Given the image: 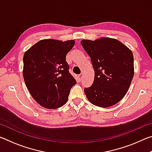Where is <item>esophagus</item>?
Here are the masks:
<instances>
[{
    "instance_id": "34e87169",
    "label": "esophagus",
    "mask_w": 152,
    "mask_h": 152,
    "mask_svg": "<svg viewBox=\"0 0 152 152\" xmlns=\"http://www.w3.org/2000/svg\"><path fill=\"white\" fill-rule=\"evenodd\" d=\"M78 79H79V80L80 81L81 80H82V77H83V74H82V73H81L80 74H79V75H78Z\"/></svg>"
}]
</instances>
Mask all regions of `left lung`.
I'll return each instance as SVG.
<instances>
[{"label":"left lung","instance_id":"8db88e82","mask_svg":"<svg viewBox=\"0 0 152 152\" xmlns=\"http://www.w3.org/2000/svg\"><path fill=\"white\" fill-rule=\"evenodd\" d=\"M80 43L91 58L94 70L92 86L84 88L87 99L99 107L117 104L127 93L134 75L132 50L109 37L84 39Z\"/></svg>","mask_w":152,"mask_h":152}]
</instances>
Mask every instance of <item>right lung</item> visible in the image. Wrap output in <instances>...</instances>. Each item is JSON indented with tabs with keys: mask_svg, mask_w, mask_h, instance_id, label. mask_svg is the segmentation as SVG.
<instances>
[{
	"mask_svg": "<svg viewBox=\"0 0 152 152\" xmlns=\"http://www.w3.org/2000/svg\"><path fill=\"white\" fill-rule=\"evenodd\" d=\"M74 44V40L42 39L25 51L23 70L25 84L43 107L57 109L68 101L76 81L69 72L66 56Z\"/></svg>",
	"mask_w": 152,
	"mask_h": 152,
	"instance_id": "right-lung-1",
	"label": "right lung"
}]
</instances>
